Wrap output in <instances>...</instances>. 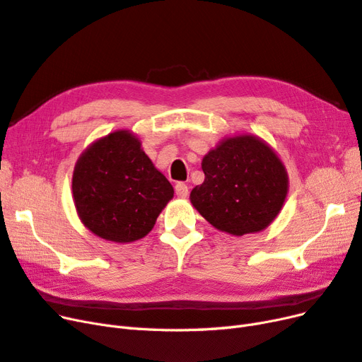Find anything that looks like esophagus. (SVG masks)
<instances>
[{"mask_svg": "<svg viewBox=\"0 0 362 362\" xmlns=\"http://www.w3.org/2000/svg\"><path fill=\"white\" fill-rule=\"evenodd\" d=\"M175 193H177L178 198H187L189 187L184 182H178L177 185H175Z\"/></svg>", "mask_w": 362, "mask_h": 362, "instance_id": "1", "label": "esophagus"}]
</instances>
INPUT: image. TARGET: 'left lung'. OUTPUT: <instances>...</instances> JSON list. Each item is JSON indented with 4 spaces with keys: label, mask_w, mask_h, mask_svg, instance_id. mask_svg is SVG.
Returning <instances> with one entry per match:
<instances>
[{
    "label": "left lung",
    "mask_w": 362,
    "mask_h": 362,
    "mask_svg": "<svg viewBox=\"0 0 362 362\" xmlns=\"http://www.w3.org/2000/svg\"><path fill=\"white\" fill-rule=\"evenodd\" d=\"M205 180L192 205L218 231L242 237L266 229L281 213L288 175L269 144L252 134L226 137L202 158Z\"/></svg>",
    "instance_id": "obj_1"
}]
</instances>
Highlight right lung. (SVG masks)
Wrapping results in <instances>:
<instances>
[{
  "mask_svg": "<svg viewBox=\"0 0 362 362\" xmlns=\"http://www.w3.org/2000/svg\"><path fill=\"white\" fill-rule=\"evenodd\" d=\"M72 196L81 223L115 243L144 238L173 187L141 149L139 137L117 129L95 140L78 157L72 175Z\"/></svg>",
  "mask_w": 362,
  "mask_h": 362,
  "instance_id": "add662e5",
  "label": "right lung"
}]
</instances>
